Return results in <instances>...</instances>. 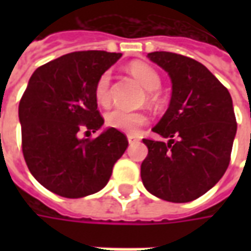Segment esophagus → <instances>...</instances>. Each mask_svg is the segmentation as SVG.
I'll return each instance as SVG.
<instances>
[{
  "instance_id": "34e87169",
  "label": "esophagus",
  "mask_w": 251,
  "mask_h": 251,
  "mask_svg": "<svg viewBox=\"0 0 251 251\" xmlns=\"http://www.w3.org/2000/svg\"><path fill=\"white\" fill-rule=\"evenodd\" d=\"M127 141H129V144H136V142L140 141V138H137L136 136H131V134H129V136H127Z\"/></svg>"
}]
</instances>
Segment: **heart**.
<instances>
[{"label": "heart", "instance_id": "obj_1", "mask_svg": "<svg viewBox=\"0 0 251 251\" xmlns=\"http://www.w3.org/2000/svg\"><path fill=\"white\" fill-rule=\"evenodd\" d=\"M129 71L144 87L149 90V95H148L149 100H154L156 95L153 93V90H157L161 84V79L157 71L145 63H133L129 66ZM110 86H111V76H110V72L106 71L98 77L94 87V98L103 107H107L111 103ZM104 120H106V125L109 127L134 134L141 126L147 124L148 115L142 111H129V110L117 107L109 111L104 117Z\"/></svg>", "mask_w": 251, "mask_h": 251}]
</instances>
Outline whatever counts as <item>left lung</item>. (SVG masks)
<instances>
[{"mask_svg":"<svg viewBox=\"0 0 251 251\" xmlns=\"http://www.w3.org/2000/svg\"><path fill=\"white\" fill-rule=\"evenodd\" d=\"M148 57L168 72L172 98L153 131L168 142L144 138L141 179L154 196L174 203L198 199L222 179L231 158L237 120L231 95L201 63L172 52Z\"/></svg>","mask_w":251,"mask_h":251,"instance_id":"1","label":"left lung"}]
</instances>
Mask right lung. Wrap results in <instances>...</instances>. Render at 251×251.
<instances>
[{
	"mask_svg": "<svg viewBox=\"0 0 251 251\" xmlns=\"http://www.w3.org/2000/svg\"><path fill=\"white\" fill-rule=\"evenodd\" d=\"M121 53L79 51L40 66L19 104L21 148L30 174L53 194L76 199L107 184L129 145L110 127L95 138H79L103 125L94 98L98 77Z\"/></svg>",
	"mask_w": 251,
	"mask_h": 251,
	"instance_id": "right-lung-1",
	"label": "right lung"
}]
</instances>
